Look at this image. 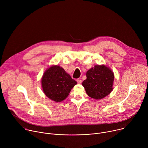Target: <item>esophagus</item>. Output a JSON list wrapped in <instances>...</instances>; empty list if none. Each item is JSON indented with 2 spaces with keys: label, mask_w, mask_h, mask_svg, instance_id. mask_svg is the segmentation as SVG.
<instances>
[{
  "label": "esophagus",
  "mask_w": 148,
  "mask_h": 148,
  "mask_svg": "<svg viewBox=\"0 0 148 148\" xmlns=\"http://www.w3.org/2000/svg\"><path fill=\"white\" fill-rule=\"evenodd\" d=\"M77 82H78V84H81V83L82 82V80L80 79H77Z\"/></svg>",
  "instance_id": "34e87169"
}]
</instances>
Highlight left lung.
I'll return each instance as SVG.
<instances>
[{
  "label": "left lung",
  "mask_w": 148,
  "mask_h": 148,
  "mask_svg": "<svg viewBox=\"0 0 148 148\" xmlns=\"http://www.w3.org/2000/svg\"><path fill=\"white\" fill-rule=\"evenodd\" d=\"M87 79L82 85L87 95L94 99H100L110 94L113 90L114 74L105 65H96L86 73Z\"/></svg>",
  "instance_id": "1"
}]
</instances>
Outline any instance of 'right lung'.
<instances>
[{
  "instance_id": "add662e5",
  "label": "right lung",
  "mask_w": 148,
  "mask_h": 148,
  "mask_svg": "<svg viewBox=\"0 0 148 148\" xmlns=\"http://www.w3.org/2000/svg\"><path fill=\"white\" fill-rule=\"evenodd\" d=\"M76 84L77 81L59 66L48 68L41 78V87L44 93L55 102L65 99Z\"/></svg>"
}]
</instances>
